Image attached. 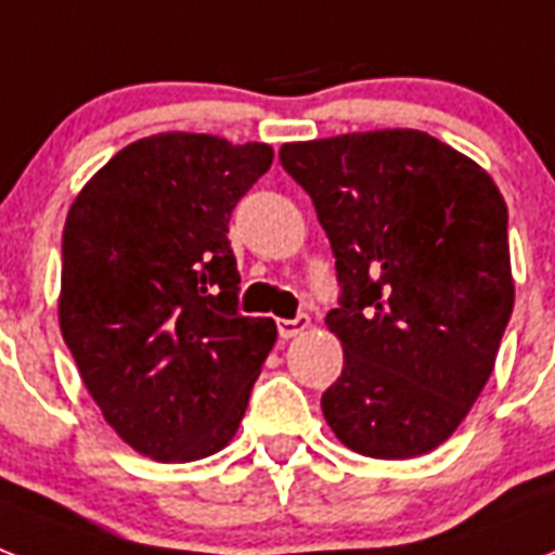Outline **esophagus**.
Masks as SVG:
<instances>
[{
    "label": "esophagus",
    "instance_id": "1",
    "mask_svg": "<svg viewBox=\"0 0 555 555\" xmlns=\"http://www.w3.org/2000/svg\"><path fill=\"white\" fill-rule=\"evenodd\" d=\"M278 330H281V338L300 336V333H307L309 330V315L283 318V321H278Z\"/></svg>",
    "mask_w": 555,
    "mask_h": 555
}]
</instances>
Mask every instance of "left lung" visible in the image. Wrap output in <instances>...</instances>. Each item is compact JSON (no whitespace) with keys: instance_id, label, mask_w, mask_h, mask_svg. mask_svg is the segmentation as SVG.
Listing matches in <instances>:
<instances>
[{"instance_id":"left-lung-1","label":"left lung","mask_w":555,"mask_h":555,"mask_svg":"<svg viewBox=\"0 0 555 555\" xmlns=\"http://www.w3.org/2000/svg\"><path fill=\"white\" fill-rule=\"evenodd\" d=\"M281 165L315 205L341 286L326 425L364 457L428 454L480 397L513 315L504 196L420 130L295 141Z\"/></svg>"}]
</instances>
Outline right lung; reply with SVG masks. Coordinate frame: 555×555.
<instances>
[{
	"label": "right lung",
	"mask_w": 555,
	"mask_h": 555,
	"mask_svg": "<svg viewBox=\"0 0 555 555\" xmlns=\"http://www.w3.org/2000/svg\"><path fill=\"white\" fill-rule=\"evenodd\" d=\"M272 158L257 141L158 132L68 208L60 333L103 420L144 457H208L246 414L278 326L240 315L229 219Z\"/></svg>",
	"instance_id": "1"
}]
</instances>
